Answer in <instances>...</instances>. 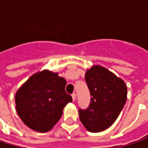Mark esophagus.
Wrapping results in <instances>:
<instances>
[{"mask_svg": "<svg viewBox=\"0 0 148 148\" xmlns=\"http://www.w3.org/2000/svg\"><path fill=\"white\" fill-rule=\"evenodd\" d=\"M72 99H73L74 101H75V99H76V94H75V93H73V94H72Z\"/></svg>", "mask_w": 148, "mask_h": 148, "instance_id": "esophagus-1", "label": "esophagus"}]
</instances>
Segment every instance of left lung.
Instances as JSON below:
<instances>
[{
  "label": "left lung",
  "instance_id": "obj_1",
  "mask_svg": "<svg viewBox=\"0 0 148 148\" xmlns=\"http://www.w3.org/2000/svg\"><path fill=\"white\" fill-rule=\"evenodd\" d=\"M85 79L92 98L86 110H79V119L89 132H101L115 123L122 111L127 100V86L100 65L87 69Z\"/></svg>",
  "mask_w": 148,
  "mask_h": 148
}]
</instances>
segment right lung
<instances>
[{
  "label": "right lung",
  "mask_w": 148,
  "mask_h": 148,
  "mask_svg": "<svg viewBox=\"0 0 148 148\" xmlns=\"http://www.w3.org/2000/svg\"><path fill=\"white\" fill-rule=\"evenodd\" d=\"M67 81L58 73L45 69L32 74L16 92V110L32 130L49 131L60 120L64 107L72 102L65 92Z\"/></svg>",
  "instance_id": "1"
}]
</instances>
